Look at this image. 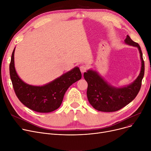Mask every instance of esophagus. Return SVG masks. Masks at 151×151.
<instances>
[{
	"label": "esophagus",
	"instance_id": "obj_1",
	"mask_svg": "<svg viewBox=\"0 0 151 151\" xmlns=\"http://www.w3.org/2000/svg\"><path fill=\"white\" fill-rule=\"evenodd\" d=\"M80 70H81V72L82 73H84L85 71L88 70V67H87L86 65H81L80 67Z\"/></svg>",
	"mask_w": 151,
	"mask_h": 151
}]
</instances>
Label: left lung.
Here are the masks:
<instances>
[{
	"label": "left lung",
	"mask_w": 151,
	"mask_h": 151,
	"mask_svg": "<svg viewBox=\"0 0 151 151\" xmlns=\"http://www.w3.org/2000/svg\"><path fill=\"white\" fill-rule=\"evenodd\" d=\"M125 44L137 47L140 55L141 67L137 79L131 84L121 88L110 84L96 70L89 69L84 73L88 83L87 97L93 108L103 112H114L121 109L134 99L138 93L145 74V63L138 43L133 42L127 35Z\"/></svg>",
	"instance_id": "left-lung-1"
}]
</instances>
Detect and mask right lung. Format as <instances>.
Segmentation results:
<instances>
[{
	"instance_id": "1",
	"label": "right lung",
	"mask_w": 151,
	"mask_h": 151,
	"mask_svg": "<svg viewBox=\"0 0 151 151\" xmlns=\"http://www.w3.org/2000/svg\"><path fill=\"white\" fill-rule=\"evenodd\" d=\"M15 47L10 64V78L17 97L23 105L38 113H50L59 108L69 87L81 78L80 68L75 67L53 81L43 86L24 82L14 67Z\"/></svg>"
}]
</instances>
